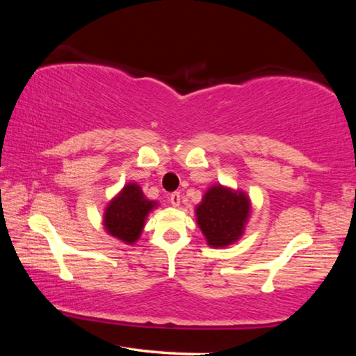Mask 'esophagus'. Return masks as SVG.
<instances>
[{"mask_svg": "<svg viewBox=\"0 0 356 356\" xmlns=\"http://www.w3.org/2000/svg\"><path fill=\"white\" fill-rule=\"evenodd\" d=\"M180 197H182V196H180V193L179 191H174V193H171L168 200H170L172 207H179L180 206Z\"/></svg>", "mask_w": 356, "mask_h": 356, "instance_id": "obj_1", "label": "esophagus"}]
</instances>
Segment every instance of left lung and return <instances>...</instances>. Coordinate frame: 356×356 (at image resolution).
<instances>
[{
	"label": "left lung",
	"mask_w": 356,
	"mask_h": 356,
	"mask_svg": "<svg viewBox=\"0 0 356 356\" xmlns=\"http://www.w3.org/2000/svg\"><path fill=\"white\" fill-rule=\"evenodd\" d=\"M196 222L212 248H225L243 236L251 215V200L243 190L213 184L195 209Z\"/></svg>",
	"instance_id": "left-lung-1"
}]
</instances>
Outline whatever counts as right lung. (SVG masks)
<instances>
[{"mask_svg": "<svg viewBox=\"0 0 356 356\" xmlns=\"http://www.w3.org/2000/svg\"><path fill=\"white\" fill-rule=\"evenodd\" d=\"M156 207L159 202L147 200L136 182L125 184L105 207V231L125 245H135L141 237L149 213Z\"/></svg>", "mask_w": 356, "mask_h": 356, "instance_id": "1", "label": "right lung"}]
</instances>
